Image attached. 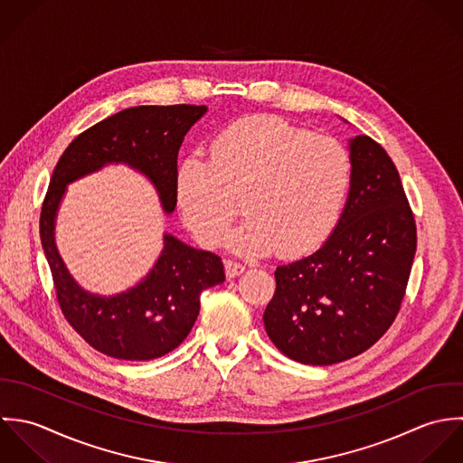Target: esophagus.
<instances>
[{"label":"esophagus","mask_w":463,"mask_h":463,"mask_svg":"<svg viewBox=\"0 0 463 463\" xmlns=\"http://www.w3.org/2000/svg\"><path fill=\"white\" fill-rule=\"evenodd\" d=\"M243 272H245V267L241 263H236V261H231V260L225 261V276H227V279L238 278Z\"/></svg>","instance_id":"1"}]
</instances>
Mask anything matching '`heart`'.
Returning a JSON list of instances; mask_svg holds the SVG:
<instances>
[{
	"mask_svg": "<svg viewBox=\"0 0 463 463\" xmlns=\"http://www.w3.org/2000/svg\"><path fill=\"white\" fill-rule=\"evenodd\" d=\"M351 177L349 152L336 139L276 116H250L214 137L209 159H185L175 194L185 227L202 245L225 238L241 198L249 218L227 238L229 249L247 258L276 249L298 258L333 231Z\"/></svg>",
	"mask_w": 463,
	"mask_h": 463,
	"instance_id": "b5f03b06",
	"label": "heart"
}]
</instances>
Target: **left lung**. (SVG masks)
Instances as JSON below:
<instances>
[{"instance_id":"8db88e82","label":"left lung","mask_w":463,"mask_h":463,"mask_svg":"<svg viewBox=\"0 0 463 463\" xmlns=\"http://www.w3.org/2000/svg\"><path fill=\"white\" fill-rule=\"evenodd\" d=\"M345 207L326 243L278 267L263 320L279 351L333 365L372 347L392 326L411 272L417 229L399 172L369 136L349 139Z\"/></svg>"}]
</instances>
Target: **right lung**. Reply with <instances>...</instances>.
<instances>
[{"mask_svg":"<svg viewBox=\"0 0 463 463\" xmlns=\"http://www.w3.org/2000/svg\"><path fill=\"white\" fill-rule=\"evenodd\" d=\"M205 105H139L82 132L59 159L41 211V241L66 320L96 351L127 362H148L177 349L189 335L200 293L225 280L222 260L165 232L163 250L136 286L99 295L70 274L55 243V223L68 185L109 165H125L150 181L161 207L177 205V156Z\"/></svg>","mask_w":463,"mask_h":463,"instance_id":"add662e5","label":"right lung"}]
</instances>
